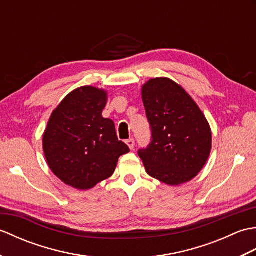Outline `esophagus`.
<instances>
[{"label":"esophagus","instance_id":"34e87169","mask_svg":"<svg viewBox=\"0 0 256 256\" xmlns=\"http://www.w3.org/2000/svg\"><path fill=\"white\" fill-rule=\"evenodd\" d=\"M126 144H128V146L130 148V150H134V146H135L134 138H128L126 140Z\"/></svg>","mask_w":256,"mask_h":256}]
</instances>
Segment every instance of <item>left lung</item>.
Listing matches in <instances>:
<instances>
[{"instance_id": "obj_1", "label": "left lung", "mask_w": 256, "mask_h": 256, "mask_svg": "<svg viewBox=\"0 0 256 256\" xmlns=\"http://www.w3.org/2000/svg\"><path fill=\"white\" fill-rule=\"evenodd\" d=\"M143 103L152 138L138 150L146 172L172 186L192 180L211 150V130L198 106L180 86L167 78L143 86Z\"/></svg>"}]
</instances>
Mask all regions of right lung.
<instances>
[{
	"label": "right lung",
	"instance_id": "obj_1",
	"mask_svg": "<svg viewBox=\"0 0 256 256\" xmlns=\"http://www.w3.org/2000/svg\"><path fill=\"white\" fill-rule=\"evenodd\" d=\"M106 92L81 86L64 98L47 124L42 146L48 166L64 184L90 189L113 175L118 157L130 152L114 122L102 116Z\"/></svg>",
	"mask_w": 256,
	"mask_h": 256
}]
</instances>
